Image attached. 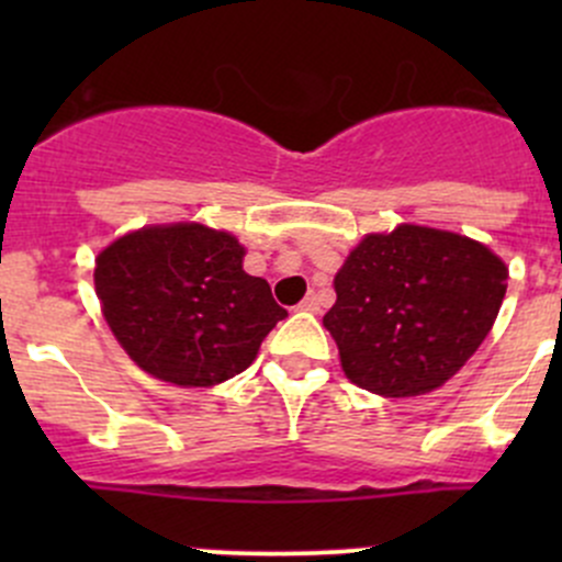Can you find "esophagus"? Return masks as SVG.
Here are the masks:
<instances>
[{
  "label": "esophagus",
  "instance_id": "1",
  "mask_svg": "<svg viewBox=\"0 0 562 562\" xmlns=\"http://www.w3.org/2000/svg\"><path fill=\"white\" fill-rule=\"evenodd\" d=\"M299 310H302V313H317V310H321V302H317L315 293H310V296L299 304Z\"/></svg>",
  "mask_w": 562,
  "mask_h": 562
}]
</instances>
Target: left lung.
<instances>
[{"label": "left lung", "mask_w": 562, "mask_h": 562, "mask_svg": "<svg viewBox=\"0 0 562 562\" xmlns=\"http://www.w3.org/2000/svg\"><path fill=\"white\" fill-rule=\"evenodd\" d=\"M508 269L490 247L451 231L400 225L370 234L334 277L323 315L350 383L381 396L443 386L501 313Z\"/></svg>", "instance_id": "left-lung-1"}]
</instances>
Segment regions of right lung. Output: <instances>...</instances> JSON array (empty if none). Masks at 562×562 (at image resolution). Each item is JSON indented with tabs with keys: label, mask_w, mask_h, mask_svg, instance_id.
<instances>
[{
	"label": "right lung",
	"mask_w": 562,
	"mask_h": 562,
	"mask_svg": "<svg viewBox=\"0 0 562 562\" xmlns=\"http://www.w3.org/2000/svg\"><path fill=\"white\" fill-rule=\"evenodd\" d=\"M245 247L201 223L149 225L94 260V291L130 359L173 386H214L245 372L288 317L269 282L241 269Z\"/></svg>",
	"instance_id": "1"
}]
</instances>
